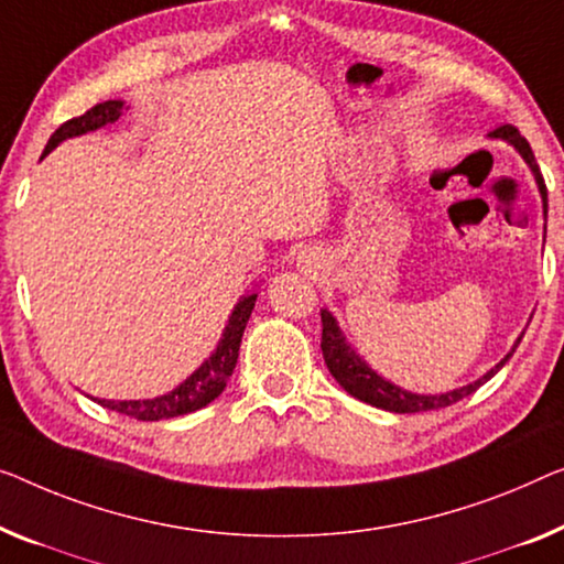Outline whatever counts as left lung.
Instances as JSON below:
<instances>
[{
    "label": "left lung",
    "instance_id": "8db88e82",
    "mask_svg": "<svg viewBox=\"0 0 564 564\" xmlns=\"http://www.w3.org/2000/svg\"><path fill=\"white\" fill-rule=\"evenodd\" d=\"M491 137L514 144L519 149V154L524 156V162L532 166L534 180H536V184H540V192H542V199H544V213H547V187H544L540 164H536V159L532 154V147L527 144V139L517 131V126H511V123H503V126H499V129H494ZM519 341H522V339H519ZM517 347H519V344H514V349ZM514 349H511L509 355L491 369V372H486L481 380L470 382V384H466V388L445 392V394H413V392L394 388L392 382L382 380L380 375H375L372 369H369L362 362V359L355 355V349L347 347V341H344L339 326H336L334 316L329 314V311H322V355H324L326 367H329L332 377L341 384L344 390L351 394V398L362 400L372 408L390 410V413H425V410L448 408V405H453V402L468 398V394H474L486 380H491V377L509 362V357L514 355Z\"/></svg>",
    "mask_w": 564,
    "mask_h": 564
}]
</instances>
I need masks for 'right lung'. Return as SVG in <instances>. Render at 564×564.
<instances>
[{"mask_svg": "<svg viewBox=\"0 0 564 564\" xmlns=\"http://www.w3.org/2000/svg\"><path fill=\"white\" fill-rule=\"evenodd\" d=\"M121 111H123L121 100H106V104L94 106L90 111L78 116V119L65 121L61 129L50 137L45 154H50V151H53L65 139L80 137V133L100 129V126H106V123H113L121 116ZM256 299H258L256 293H250V296H242L238 301V306H235L228 326H225V336H223L220 347H217L215 355L209 357L207 362L189 377V380H184L174 392L162 394V398H154V400H119V402L96 400V402L108 410H116V413H121V415H129L133 420H144V423H154V420H166V417H176V415H187V413H195V410H199V408L209 405V402H213L217 394L225 390V384H228L232 369H235V362H238L240 339H242V332H246L250 314H253Z\"/></svg>", "mask_w": 564, "mask_h": 564, "instance_id": "obj_1", "label": "right lung"}]
</instances>
